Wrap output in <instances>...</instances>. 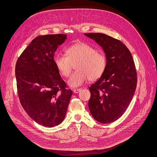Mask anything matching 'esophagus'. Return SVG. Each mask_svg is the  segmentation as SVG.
<instances>
[{"mask_svg":"<svg viewBox=\"0 0 157 157\" xmlns=\"http://www.w3.org/2000/svg\"><path fill=\"white\" fill-rule=\"evenodd\" d=\"M80 91H81V89L80 88H78V89H73V92L74 93H78L80 92Z\"/></svg>","mask_w":157,"mask_h":157,"instance_id":"34e87169","label":"esophagus"}]
</instances>
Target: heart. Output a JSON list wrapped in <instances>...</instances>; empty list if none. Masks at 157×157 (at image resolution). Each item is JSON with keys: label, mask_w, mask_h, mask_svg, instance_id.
Instances as JSON below:
<instances>
[{"label": "heart", "mask_w": 157, "mask_h": 157, "mask_svg": "<svg viewBox=\"0 0 157 157\" xmlns=\"http://www.w3.org/2000/svg\"><path fill=\"white\" fill-rule=\"evenodd\" d=\"M66 55L57 56L54 62L59 73L65 77H69L75 64L77 70L71 76L67 84L71 87H78L86 81L96 80L101 77L106 67V59L92 46L80 42L70 46L66 50Z\"/></svg>", "instance_id": "obj_1"}]
</instances>
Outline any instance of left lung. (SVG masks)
<instances>
[{"instance_id": "8db88e82", "label": "left lung", "mask_w": 157, "mask_h": 157, "mask_svg": "<svg viewBox=\"0 0 157 157\" xmlns=\"http://www.w3.org/2000/svg\"><path fill=\"white\" fill-rule=\"evenodd\" d=\"M100 46L106 57L105 71L89 90L90 113L95 120L108 124L126 111L137 86V73L130 50L122 42L102 33H84Z\"/></svg>"}]
</instances>
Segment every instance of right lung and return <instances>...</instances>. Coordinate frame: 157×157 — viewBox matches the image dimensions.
Masks as SVG:
<instances>
[{"label": "right lung", "mask_w": 157, "mask_h": 157, "mask_svg": "<svg viewBox=\"0 0 157 157\" xmlns=\"http://www.w3.org/2000/svg\"><path fill=\"white\" fill-rule=\"evenodd\" d=\"M67 35L36 37L19 57L16 65L17 93L23 109L42 126L62 122L73 92L66 88L56 68L54 56Z\"/></svg>", "instance_id": "add662e5"}]
</instances>
